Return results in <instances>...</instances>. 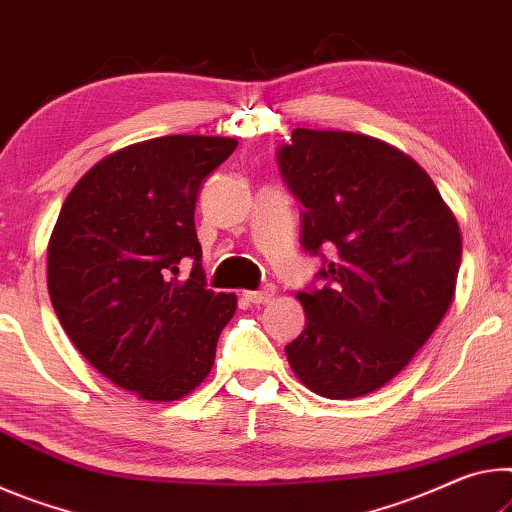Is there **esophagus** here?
<instances>
[{"label":"esophagus","mask_w":512,"mask_h":512,"mask_svg":"<svg viewBox=\"0 0 512 512\" xmlns=\"http://www.w3.org/2000/svg\"><path fill=\"white\" fill-rule=\"evenodd\" d=\"M276 288L272 286V283H267V286H263L261 290H249L245 292V299L251 301V304H267L274 297Z\"/></svg>","instance_id":"1"}]
</instances>
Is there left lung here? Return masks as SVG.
I'll return each mask as SVG.
<instances>
[{"label": "left lung", "instance_id": "obj_1", "mask_svg": "<svg viewBox=\"0 0 512 512\" xmlns=\"http://www.w3.org/2000/svg\"><path fill=\"white\" fill-rule=\"evenodd\" d=\"M276 163L324 281L297 292L306 329L288 363L317 395L363 397L404 370L451 306L458 222L413 158L370 136L295 129Z\"/></svg>", "mask_w": 512, "mask_h": 512}]
</instances>
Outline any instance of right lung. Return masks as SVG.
Masks as SVG:
<instances>
[{
	"instance_id": "obj_1",
	"label": "right lung",
	"mask_w": 512,
	"mask_h": 512,
	"mask_svg": "<svg viewBox=\"0 0 512 512\" xmlns=\"http://www.w3.org/2000/svg\"><path fill=\"white\" fill-rule=\"evenodd\" d=\"M233 138L163 136L106 156L79 179L47 247V288L67 338L124 390L186 397L206 379L236 295L206 288L195 204ZM192 260L186 282L176 274Z\"/></svg>"
}]
</instances>
